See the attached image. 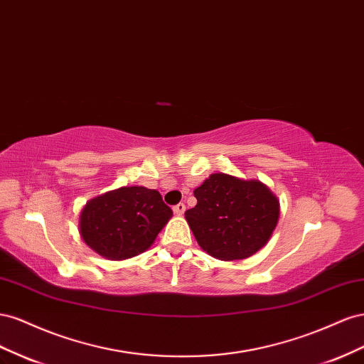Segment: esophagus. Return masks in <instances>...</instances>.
<instances>
[{
    "label": "esophagus",
    "instance_id": "obj_1",
    "mask_svg": "<svg viewBox=\"0 0 364 364\" xmlns=\"http://www.w3.org/2000/svg\"><path fill=\"white\" fill-rule=\"evenodd\" d=\"M184 210H186V205H184L183 203H178L176 205H173V212H175L176 215H183Z\"/></svg>",
    "mask_w": 364,
    "mask_h": 364
}]
</instances>
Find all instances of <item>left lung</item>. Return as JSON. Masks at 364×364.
<instances>
[{"mask_svg": "<svg viewBox=\"0 0 364 364\" xmlns=\"http://www.w3.org/2000/svg\"><path fill=\"white\" fill-rule=\"evenodd\" d=\"M193 195L186 220L203 250L221 261L255 255L276 228L279 201L261 181L212 173Z\"/></svg>", "mask_w": 364, "mask_h": 364, "instance_id": "8db88e82", "label": "left lung"}]
</instances>
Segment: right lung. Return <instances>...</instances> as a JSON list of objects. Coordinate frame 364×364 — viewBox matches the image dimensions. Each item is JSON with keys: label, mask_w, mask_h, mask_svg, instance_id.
Wrapping results in <instances>:
<instances>
[{"label": "right lung", "mask_w": 364, "mask_h": 364, "mask_svg": "<svg viewBox=\"0 0 364 364\" xmlns=\"http://www.w3.org/2000/svg\"><path fill=\"white\" fill-rule=\"evenodd\" d=\"M171 216L160 192L132 186L88 201L79 228L96 253L120 261L148 250Z\"/></svg>", "instance_id": "add662e5"}]
</instances>
